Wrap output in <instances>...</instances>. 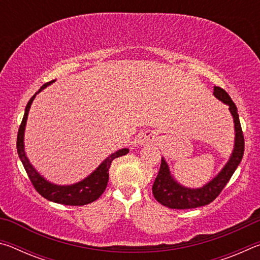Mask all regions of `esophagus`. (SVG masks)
<instances>
[{
	"mask_svg": "<svg viewBox=\"0 0 260 260\" xmlns=\"http://www.w3.org/2000/svg\"><path fill=\"white\" fill-rule=\"evenodd\" d=\"M156 141V136L155 133L152 132H144V133H141L139 135V143L141 144H152Z\"/></svg>",
	"mask_w": 260,
	"mask_h": 260,
	"instance_id": "1",
	"label": "esophagus"
}]
</instances>
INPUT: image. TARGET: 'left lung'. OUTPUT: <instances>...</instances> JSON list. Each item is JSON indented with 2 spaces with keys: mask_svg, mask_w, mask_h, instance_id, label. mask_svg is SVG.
<instances>
[{
  "mask_svg": "<svg viewBox=\"0 0 260 260\" xmlns=\"http://www.w3.org/2000/svg\"><path fill=\"white\" fill-rule=\"evenodd\" d=\"M213 95L230 107V111L233 116V119H234L235 127L234 150L232 152L230 160L227 161V164L223 166V169L220 171L217 177H214L205 186L197 189L183 187L178 181H175L174 178L171 175L169 165H167L164 158H161L159 172H158L152 186V193L155 199L166 208L184 210L200 208V206L210 204L211 202L217 199L219 193L225 188L227 182L230 181L232 175L234 174L235 170L241 162L242 157H243L244 136L240 124L236 105L232 101L231 96L222 88L214 87Z\"/></svg>",
  "mask_w": 260,
  "mask_h": 260,
  "instance_id": "obj_1",
  "label": "left lung"
}]
</instances>
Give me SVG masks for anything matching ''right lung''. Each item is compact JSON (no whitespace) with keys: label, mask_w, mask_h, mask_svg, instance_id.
I'll list each match as a JSON object with an SVG mask.
<instances>
[{"label":"right lung","mask_w":260,"mask_h":260,"mask_svg":"<svg viewBox=\"0 0 260 260\" xmlns=\"http://www.w3.org/2000/svg\"><path fill=\"white\" fill-rule=\"evenodd\" d=\"M54 81L55 80L45 83V85L30 98L27 105H26L24 118L19 126L18 135H17V152H18V156L21 162H23L24 169L28 175L30 182H32L34 186L35 190L40 193L42 197H45L48 201L55 202V203L58 204L72 206L86 205L98 200L104 192L109 181V169L112 160L114 158L125 156L126 153H128L129 150L127 148H124L111 153V155H110L90 175H88V177L86 179H83L82 181L74 184H70V186H58V184H54L47 181L45 178L41 177V175L37 172V170L32 166V164H30L28 158L26 157L24 149V132L26 121H27L30 104H32L34 101L35 96L40 93L41 90L45 89L46 87L51 85Z\"/></svg>","instance_id":"add662e5"}]
</instances>
